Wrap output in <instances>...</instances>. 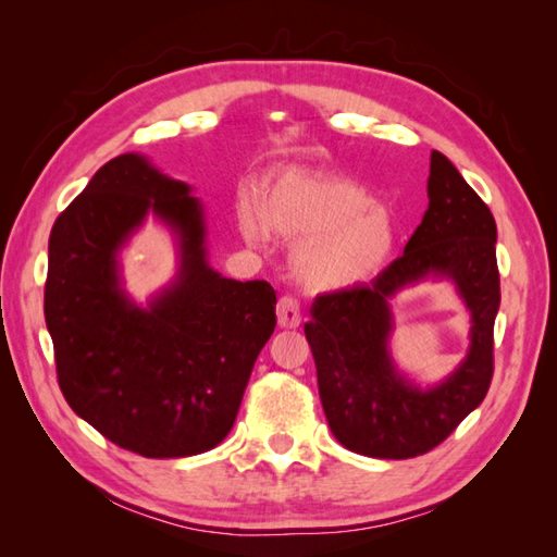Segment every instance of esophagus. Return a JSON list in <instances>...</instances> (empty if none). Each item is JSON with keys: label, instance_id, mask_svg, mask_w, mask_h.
I'll return each mask as SVG.
<instances>
[{"label": "esophagus", "instance_id": "esophagus-1", "mask_svg": "<svg viewBox=\"0 0 557 557\" xmlns=\"http://www.w3.org/2000/svg\"><path fill=\"white\" fill-rule=\"evenodd\" d=\"M277 323L280 327H299L301 311L294 297H280L277 301Z\"/></svg>", "mask_w": 557, "mask_h": 557}]
</instances>
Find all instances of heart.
Wrapping results in <instances>:
<instances>
[{
    "instance_id": "b5f03b06",
    "label": "heart",
    "mask_w": 557,
    "mask_h": 557,
    "mask_svg": "<svg viewBox=\"0 0 557 557\" xmlns=\"http://www.w3.org/2000/svg\"><path fill=\"white\" fill-rule=\"evenodd\" d=\"M242 230L253 242L270 232L297 242L294 270L309 289L335 292L381 275L397 246V222L359 182L327 172L280 174L260 203H239Z\"/></svg>"
}]
</instances>
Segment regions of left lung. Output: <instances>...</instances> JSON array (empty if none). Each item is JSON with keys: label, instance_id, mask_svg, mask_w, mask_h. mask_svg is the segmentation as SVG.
<instances>
[{"label": "left lung", "instance_id": "left-lung-1", "mask_svg": "<svg viewBox=\"0 0 557 557\" xmlns=\"http://www.w3.org/2000/svg\"><path fill=\"white\" fill-rule=\"evenodd\" d=\"M495 220L443 152H431L429 210L405 253L371 285L325 292L304 325L330 431L351 453L409 459L441 445L486 397L493 377V325L500 306ZM425 276L456 282L472 313V345L460 369L421 391L392 366L389 296Z\"/></svg>", "mask_w": 557, "mask_h": 557}]
</instances>
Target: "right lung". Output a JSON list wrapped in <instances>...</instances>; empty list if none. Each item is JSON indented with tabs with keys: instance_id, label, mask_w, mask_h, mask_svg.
<instances>
[{
	"instance_id": "obj_1",
	"label": "right lung",
	"mask_w": 557,
	"mask_h": 557,
	"mask_svg": "<svg viewBox=\"0 0 557 557\" xmlns=\"http://www.w3.org/2000/svg\"><path fill=\"white\" fill-rule=\"evenodd\" d=\"M188 194L126 152L102 164L50 234L45 323L59 387L83 421L140 457L220 445L277 323L265 280L236 282L208 265L203 206ZM148 211L181 236L183 265L144 310L123 294L115 256Z\"/></svg>"
}]
</instances>
